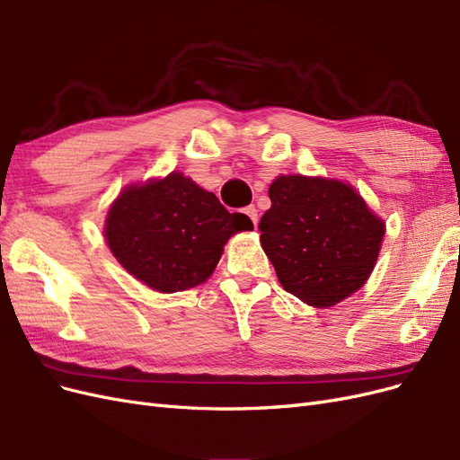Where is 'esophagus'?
Listing matches in <instances>:
<instances>
[{
	"mask_svg": "<svg viewBox=\"0 0 460 460\" xmlns=\"http://www.w3.org/2000/svg\"><path fill=\"white\" fill-rule=\"evenodd\" d=\"M249 218H252V222L253 225L257 226V222H259V211L255 208V205H249V207H245V211H243Z\"/></svg>",
	"mask_w": 460,
	"mask_h": 460,
	"instance_id": "1",
	"label": "esophagus"
}]
</instances>
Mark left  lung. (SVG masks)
I'll return each mask as SVG.
<instances>
[{
  "label": "left lung",
  "instance_id": "1",
  "mask_svg": "<svg viewBox=\"0 0 460 460\" xmlns=\"http://www.w3.org/2000/svg\"><path fill=\"white\" fill-rule=\"evenodd\" d=\"M270 208L259 222L261 245L288 294L332 307L367 282L384 222L338 180L278 176Z\"/></svg>",
  "mask_w": 460,
  "mask_h": 460
}]
</instances>
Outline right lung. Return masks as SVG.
<instances>
[{"label":"right lung","mask_w":460,"mask_h":460,"mask_svg":"<svg viewBox=\"0 0 460 460\" xmlns=\"http://www.w3.org/2000/svg\"><path fill=\"white\" fill-rule=\"evenodd\" d=\"M247 215L228 213L215 193L172 172L124 190L105 222V238L134 278L163 294L205 282L235 232L252 230Z\"/></svg>","instance_id":"1"}]
</instances>
